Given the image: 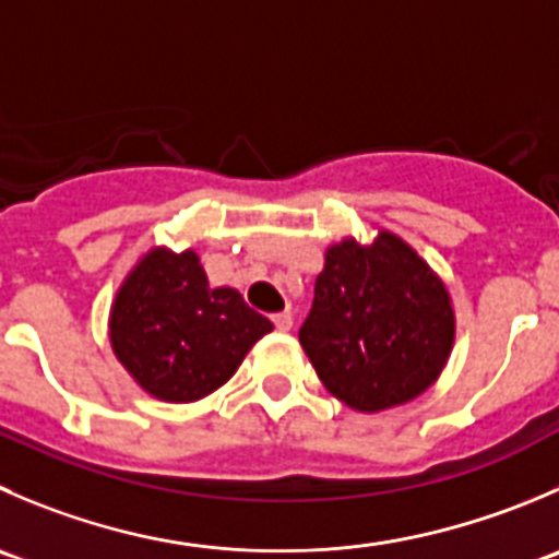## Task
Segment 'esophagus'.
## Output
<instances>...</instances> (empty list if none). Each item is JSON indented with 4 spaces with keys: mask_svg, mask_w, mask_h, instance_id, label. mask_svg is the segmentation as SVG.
Segmentation results:
<instances>
[{
    "mask_svg": "<svg viewBox=\"0 0 559 559\" xmlns=\"http://www.w3.org/2000/svg\"><path fill=\"white\" fill-rule=\"evenodd\" d=\"M273 324H275V330L286 333V330H292V313L289 311L273 313Z\"/></svg>",
    "mask_w": 559,
    "mask_h": 559,
    "instance_id": "34e87169",
    "label": "esophagus"
}]
</instances>
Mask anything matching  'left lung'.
<instances>
[{
  "label": "left lung",
  "mask_w": 559,
  "mask_h": 559,
  "mask_svg": "<svg viewBox=\"0 0 559 559\" xmlns=\"http://www.w3.org/2000/svg\"><path fill=\"white\" fill-rule=\"evenodd\" d=\"M453 338L445 284L399 235L328 248L300 344L335 399L357 412L417 399L442 373Z\"/></svg>",
  "instance_id": "1"
}]
</instances>
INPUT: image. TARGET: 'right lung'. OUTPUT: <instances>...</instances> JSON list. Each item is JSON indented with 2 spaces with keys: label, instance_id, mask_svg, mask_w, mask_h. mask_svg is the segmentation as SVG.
Listing matches in <instances>:
<instances>
[{
  "label": "right lung",
  "instance_id": "obj_1",
  "mask_svg": "<svg viewBox=\"0 0 559 559\" xmlns=\"http://www.w3.org/2000/svg\"><path fill=\"white\" fill-rule=\"evenodd\" d=\"M273 322L229 286L213 289L197 251L153 248L119 286L108 317L111 349L139 388L169 404L229 382Z\"/></svg>",
  "mask_w": 559,
  "mask_h": 559
}]
</instances>
